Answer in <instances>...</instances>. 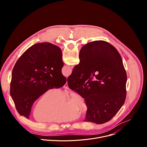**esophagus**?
Listing matches in <instances>:
<instances>
[{"mask_svg":"<svg viewBox=\"0 0 147 147\" xmlns=\"http://www.w3.org/2000/svg\"><path fill=\"white\" fill-rule=\"evenodd\" d=\"M63 88H66V89H67L69 87H68V84H67V82H66V84H65L64 85V86H63Z\"/></svg>","mask_w":147,"mask_h":147,"instance_id":"34e87169","label":"esophagus"}]
</instances>
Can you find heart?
<instances>
[{
	"instance_id": "heart-1",
	"label": "heart",
	"mask_w": 147,
	"mask_h": 147,
	"mask_svg": "<svg viewBox=\"0 0 147 147\" xmlns=\"http://www.w3.org/2000/svg\"><path fill=\"white\" fill-rule=\"evenodd\" d=\"M87 105L82 96L73 92L67 99L63 94L56 88L45 91L35 102L32 116L38 121L63 123L74 120L79 115L78 112L85 113Z\"/></svg>"
}]
</instances>
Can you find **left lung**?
<instances>
[{
  "label": "left lung",
  "instance_id": "left-lung-1",
  "mask_svg": "<svg viewBox=\"0 0 147 147\" xmlns=\"http://www.w3.org/2000/svg\"><path fill=\"white\" fill-rule=\"evenodd\" d=\"M63 65L61 50L49 42L36 44L19 57L12 71L10 95L20 115L29 119L34 102L42 94L65 84Z\"/></svg>",
  "mask_w": 147,
  "mask_h": 147
}]
</instances>
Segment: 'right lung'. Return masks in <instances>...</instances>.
Here are the masks:
<instances>
[{
  "instance_id": "right-lung-1",
  "label": "right lung",
  "mask_w": 147,
  "mask_h": 147,
  "mask_svg": "<svg viewBox=\"0 0 147 147\" xmlns=\"http://www.w3.org/2000/svg\"><path fill=\"white\" fill-rule=\"evenodd\" d=\"M79 59L67 82L70 89L84 98L87 111L84 121L108 122L126 97L127 74L121 56L107 42L95 40L82 47Z\"/></svg>"
}]
</instances>
